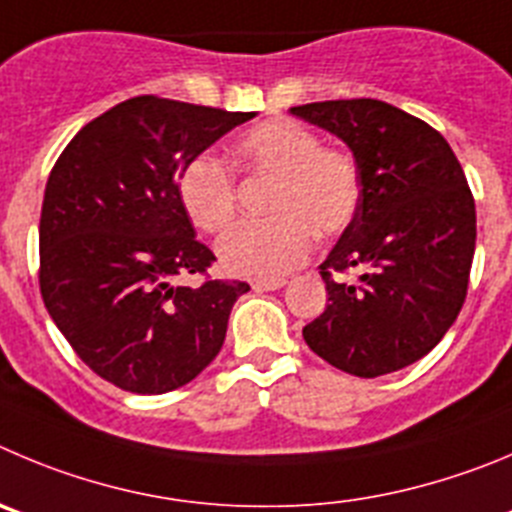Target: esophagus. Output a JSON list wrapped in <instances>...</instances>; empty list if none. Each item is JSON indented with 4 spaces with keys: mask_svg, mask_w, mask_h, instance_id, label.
Returning <instances> with one entry per match:
<instances>
[{
    "mask_svg": "<svg viewBox=\"0 0 512 512\" xmlns=\"http://www.w3.org/2000/svg\"><path fill=\"white\" fill-rule=\"evenodd\" d=\"M285 285V280H255L252 283V288L257 290V293H265V290H280Z\"/></svg>",
    "mask_w": 512,
    "mask_h": 512,
    "instance_id": "34e87169",
    "label": "esophagus"
}]
</instances>
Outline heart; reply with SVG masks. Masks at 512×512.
<instances>
[{"label":"heart","mask_w":512,"mask_h":512,"mask_svg":"<svg viewBox=\"0 0 512 512\" xmlns=\"http://www.w3.org/2000/svg\"><path fill=\"white\" fill-rule=\"evenodd\" d=\"M234 161L255 179L272 181L267 222L237 224L217 245L229 275L278 280L305 262L318 237H338L356 219L364 184L351 151L323 146L313 128L272 118L242 133ZM179 199L186 217L202 232L217 234L237 214L234 174L217 156L199 154L179 174Z\"/></svg>","instance_id":"heart-1"}]
</instances>
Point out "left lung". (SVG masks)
Segmentation results:
<instances>
[{"mask_svg": "<svg viewBox=\"0 0 512 512\" xmlns=\"http://www.w3.org/2000/svg\"><path fill=\"white\" fill-rule=\"evenodd\" d=\"M293 116L336 133L364 197L321 265L328 305L303 328L310 351L361 379L427 356L460 315L475 255V199L450 143L374 98L323 100ZM356 271L346 284L336 274Z\"/></svg>", "mask_w": 512, "mask_h": 512, "instance_id": "obj_1", "label": "left lung"}]
</instances>
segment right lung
Here are the masks:
<instances>
[{"instance_id":"1","label":"right lung","mask_w":512,"mask_h":512,"mask_svg":"<svg viewBox=\"0 0 512 512\" xmlns=\"http://www.w3.org/2000/svg\"><path fill=\"white\" fill-rule=\"evenodd\" d=\"M255 113L138 95L65 146L40 217V293L55 326L100 379L166 394L197 379L227 336L240 280H212L217 260L179 199L194 156ZM184 274L202 286H179Z\"/></svg>"}]
</instances>
